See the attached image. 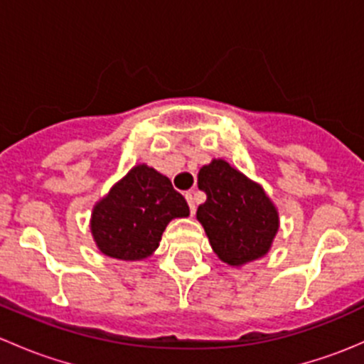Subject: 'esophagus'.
Listing matches in <instances>:
<instances>
[{"mask_svg": "<svg viewBox=\"0 0 364 364\" xmlns=\"http://www.w3.org/2000/svg\"><path fill=\"white\" fill-rule=\"evenodd\" d=\"M186 200H188V205H190V213H196V208H197V204H196V197H193V193L192 192H186Z\"/></svg>", "mask_w": 364, "mask_h": 364, "instance_id": "34e87169", "label": "esophagus"}]
</instances>
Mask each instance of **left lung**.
I'll return each instance as SVG.
<instances>
[{"mask_svg":"<svg viewBox=\"0 0 364 364\" xmlns=\"http://www.w3.org/2000/svg\"><path fill=\"white\" fill-rule=\"evenodd\" d=\"M205 203L197 208L213 250L230 266L266 255L278 230V213L257 183L223 160L199 172Z\"/></svg>","mask_w":364,"mask_h":364,"instance_id":"8db88e82","label":"left lung"}]
</instances>
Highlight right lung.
<instances>
[{
  "instance_id": "add662e5",
  "label": "right lung",
  "mask_w": 364,
  "mask_h": 364,
  "mask_svg": "<svg viewBox=\"0 0 364 364\" xmlns=\"http://www.w3.org/2000/svg\"><path fill=\"white\" fill-rule=\"evenodd\" d=\"M188 213L185 197L168 178L137 165L95 205L91 232L105 255L141 260L159 248L167 223Z\"/></svg>"
}]
</instances>
